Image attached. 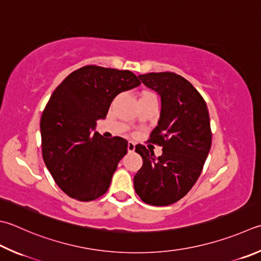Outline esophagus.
<instances>
[{
	"label": "esophagus",
	"instance_id": "1",
	"mask_svg": "<svg viewBox=\"0 0 261 261\" xmlns=\"http://www.w3.org/2000/svg\"><path fill=\"white\" fill-rule=\"evenodd\" d=\"M127 150L128 152H134L135 151V143L134 142H128V144H127Z\"/></svg>",
	"mask_w": 261,
	"mask_h": 261
}]
</instances>
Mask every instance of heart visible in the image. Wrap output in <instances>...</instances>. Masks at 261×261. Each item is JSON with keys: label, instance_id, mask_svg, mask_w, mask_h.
<instances>
[{"label": "heart", "instance_id": "b5f03b06", "mask_svg": "<svg viewBox=\"0 0 261 261\" xmlns=\"http://www.w3.org/2000/svg\"><path fill=\"white\" fill-rule=\"evenodd\" d=\"M144 94H152V93H150V92H143V93H142V95H144Z\"/></svg>", "mask_w": 261, "mask_h": 261}]
</instances>
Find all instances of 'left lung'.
<instances>
[{
	"instance_id": "left-lung-1",
	"label": "left lung",
	"mask_w": 261,
	"mask_h": 261,
	"mask_svg": "<svg viewBox=\"0 0 261 261\" xmlns=\"http://www.w3.org/2000/svg\"><path fill=\"white\" fill-rule=\"evenodd\" d=\"M139 78L161 97L158 126L149 141L162 146V154L155 158L144 145L135 146L143 165L134 176V189L147 204L169 205L189 193L202 171L211 146L208 108L193 85L175 72Z\"/></svg>"
}]
</instances>
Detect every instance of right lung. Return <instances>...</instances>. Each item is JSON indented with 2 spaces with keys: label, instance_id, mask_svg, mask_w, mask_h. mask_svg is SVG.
<instances>
[{
  "label": "right lung",
  "instance_id": "right-lung-1",
  "mask_svg": "<svg viewBox=\"0 0 261 261\" xmlns=\"http://www.w3.org/2000/svg\"><path fill=\"white\" fill-rule=\"evenodd\" d=\"M140 84L129 70L85 66L52 93L41 118L42 154L54 181L70 198L92 201L109 189L128 142L93 130L119 93Z\"/></svg>",
  "mask_w": 261,
  "mask_h": 261
}]
</instances>
